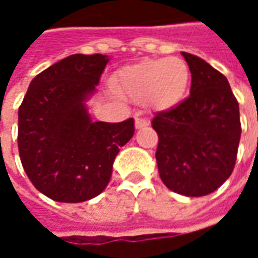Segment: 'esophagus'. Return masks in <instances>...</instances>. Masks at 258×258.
Returning a JSON list of instances; mask_svg holds the SVG:
<instances>
[{
	"label": "esophagus",
	"mask_w": 258,
	"mask_h": 258,
	"mask_svg": "<svg viewBox=\"0 0 258 258\" xmlns=\"http://www.w3.org/2000/svg\"><path fill=\"white\" fill-rule=\"evenodd\" d=\"M146 125H149V121L142 117L135 118V128H144Z\"/></svg>",
	"instance_id": "34e87169"
}]
</instances>
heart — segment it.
<instances>
[{
    "mask_svg": "<svg viewBox=\"0 0 258 258\" xmlns=\"http://www.w3.org/2000/svg\"><path fill=\"white\" fill-rule=\"evenodd\" d=\"M188 64L179 58L144 60L118 74L117 88L134 101L157 110H170L185 98L189 87Z\"/></svg>",
    "mask_w": 258,
    "mask_h": 258,
    "instance_id": "heart-1",
    "label": "heart"
}]
</instances>
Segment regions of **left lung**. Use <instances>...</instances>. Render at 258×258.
Here are the masks:
<instances>
[{
    "mask_svg": "<svg viewBox=\"0 0 258 258\" xmlns=\"http://www.w3.org/2000/svg\"><path fill=\"white\" fill-rule=\"evenodd\" d=\"M192 74L190 95L156 113V162L163 184L184 196L214 192L232 174L239 140V103L227 77L206 60L182 52Z\"/></svg>",
    "mask_w": 258,
    "mask_h": 258,
    "instance_id": "left-lung-1",
    "label": "left lung"
}]
</instances>
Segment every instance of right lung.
Returning a JSON list of instances; mask_svg holds the SVG:
<instances>
[{
	"label": "right lung",
	"mask_w": 258,
	"mask_h": 258,
	"mask_svg": "<svg viewBox=\"0 0 258 258\" xmlns=\"http://www.w3.org/2000/svg\"><path fill=\"white\" fill-rule=\"evenodd\" d=\"M107 62L101 53L70 55L37 74L20 105V162L49 199L79 203L98 196L120 148L134 135L133 118L92 121L85 106Z\"/></svg>",
	"instance_id": "right-lung-1"
}]
</instances>
